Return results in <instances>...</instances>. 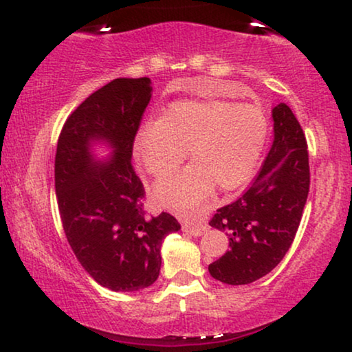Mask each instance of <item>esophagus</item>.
<instances>
[{"label":"esophagus","mask_w":352,"mask_h":352,"mask_svg":"<svg viewBox=\"0 0 352 352\" xmlns=\"http://www.w3.org/2000/svg\"><path fill=\"white\" fill-rule=\"evenodd\" d=\"M208 229V226L200 223V224H192V223H184L182 224V230H184L186 234L189 235H194V237H199V235L205 234V230Z\"/></svg>","instance_id":"esophagus-1"}]
</instances>
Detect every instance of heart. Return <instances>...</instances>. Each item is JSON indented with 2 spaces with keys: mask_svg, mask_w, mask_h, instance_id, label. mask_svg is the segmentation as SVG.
I'll use <instances>...</instances> for the list:
<instances>
[{
  "mask_svg": "<svg viewBox=\"0 0 352 352\" xmlns=\"http://www.w3.org/2000/svg\"><path fill=\"white\" fill-rule=\"evenodd\" d=\"M267 133V117L258 105L218 98L186 99L168 105L160 120L141 124L133 153L147 173L163 177L179 168L189 151L194 163L158 182L153 200L192 214L216 186L229 192L252 179Z\"/></svg>",
  "mask_w": 352,
  "mask_h": 352,
  "instance_id": "obj_1",
  "label": "heart"
}]
</instances>
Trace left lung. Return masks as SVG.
<instances>
[{
    "label": "left lung",
    "instance_id": "obj_1",
    "mask_svg": "<svg viewBox=\"0 0 352 352\" xmlns=\"http://www.w3.org/2000/svg\"><path fill=\"white\" fill-rule=\"evenodd\" d=\"M274 141L261 171L245 194L216 211L211 228L223 230L229 247L208 266L228 285H247L282 261L292 247L307 192L309 155L301 124L287 104L272 109Z\"/></svg>",
    "mask_w": 352,
    "mask_h": 352
}]
</instances>
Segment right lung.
Here are the masks:
<instances>
[{
	"label": "right lung",
	"mask_w": 352,
	"mask_h": 352,
	"mask_svg": "<svg viewBox=\"0 0 352 352\" xmlns=\"http://www.w3.org/2000/svg\"><path fill=\"white\" fill-rule=\"evenodd\" d=\"M152 98L151 78H117L86 98L62 128L54 181L65 237L85 271L112 292L151 287L162 243L177 232L171 214L147 218L144 186L131 165L133 142ZM98 143L111 148L99 161Z\"/></svg>",
	"instance_id": "1"
}]
</instances>
